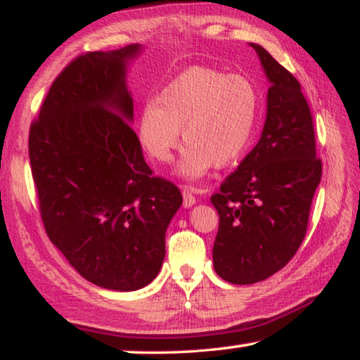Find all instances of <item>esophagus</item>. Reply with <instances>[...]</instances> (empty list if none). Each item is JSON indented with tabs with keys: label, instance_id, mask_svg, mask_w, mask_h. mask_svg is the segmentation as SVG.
I'll list each match as a JSON object with an SVG mask.
<instances>
[{
	"label": "esophagus",
	"instance_id": "esophagus-1",
	"mask_svg": "<svg viewBox=\"0 0 360 360\" xmlns=\"http://www.w3.org/2000/svg\"><path fill=\"white\" fill-rule=\"evenodd\" d=\"M181 195H184V206L185 208H190V206H193L196 203V198L193 195V191H191V188H184V191H181Z\"/></svg>",
	"mask_w": 360,
	"mask_h": 360
}]
</instances>
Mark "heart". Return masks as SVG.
Here are the masks:
<instances>
[{
  "label": "heart",
  "instance_id": "heart-1",
  "mask_svg": "<svg viewBox=\"0 0 360 360\" xmlns=\"http://www.w3.org/2000/svg\"><path fill=\"white\" fill-rule=\"evenodd\" d=\"M262 98L255 83L239 73L190 67L146 105L137 134L147 154L169 164L184 141L188 144L180 174L198 179L211 167H226L248 149L257 127Z\"/></svg>",
  "mask_w": 360,
  "mask_h": 360
}]
</instances>
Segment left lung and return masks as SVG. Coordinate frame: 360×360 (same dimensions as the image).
Masks as SVG:
<instances>
[{
  "label": "left lung",
  "instance_id": "obj_1",
  "mask_svg": "<svg viewBox=\"0 0 360 360\" xmlns=\"http://www.w3.org/2000/svg\"><path fill=\"white\" fill-rule=\"evenodd\" d=\"M250 46L270 80L267 117L257 146L211 196L219 214L214 270L234 285L269 278L293 259L323 174L300 82L264 47Z\"/></svg>",
  "mask_w": 360,
  "mask_h": 360
}]
</instances>
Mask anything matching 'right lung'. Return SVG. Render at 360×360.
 I'll return each mask as SVG.
<instances>
[{
	"instance_id": "add662e5",
	"label": "right lung",
	"mask_w": 360,
	"mask_h": 360,
	"mask_svg": "<svg viewBox=\"0 0 360 360\" xmlns=\"http://www.w3.org/2000/svg\"><path fill=\"white\" fill-rule=\"evenodd\" d=\"M137 44L86 52L58 73L29 129L44 229L82 277L131 292L157 277L179 186L155 176L131 127Z\"/></svg>"
}]
</instances>
